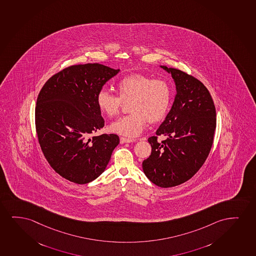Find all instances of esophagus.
I'll return each mask as SVG.
<instances>
[{
    "label": "esophagus",
    "instance_id": "1",
    "mask_svg": "<svg viewBox=\"0 0 256 256\" xmlns=\"http://www.w3.org/2000/svg\"><path fill=\"white\" fill-rule=\"evenodd\" d=\"M134 140L128 139V138H125V137H120V144L133 142Z\"/></svg>",
    "mask_w": 256,
    "mask_h": 256
}]
</instances>
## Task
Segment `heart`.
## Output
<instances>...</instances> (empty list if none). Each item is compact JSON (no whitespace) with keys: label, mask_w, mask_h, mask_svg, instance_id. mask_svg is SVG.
Here are the masks:
<instances>
[{"label":"heart","mask_w":256,"mask_h":256,"mask_svg":"<svg viewBox=\"0 0 256 256\" xmlns=\"http://www.w3.org/2000/svg\"><path fill=\"white\" fill-rule=\"evenodd\" d=\"M118 96L100 90L96 104L100 113L108 117L116 116L123 103H128L130 114L120 118L110 126L112 133L126 137L139 136L150 123L159 122L166 116L172 100L170 83L153 79L143 74H131L117 82Z\"/></svg>","instance_id":"1"}]
</instances>
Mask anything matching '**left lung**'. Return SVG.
<instances>
[{
    "label": "left lung",
    "mask_w": 256,
    "mask_h": 256,
    "mask_svg": "<svg viewBox=\"0 0 256 256\" xmlns=\"http://www.w3.org/2000/svg\"><path fill=\"white\" fill-rule=\"evenodd\" d=\"M160 68L171 74L177 93L156 136L148 138L152 152L142 168L156 186L172 188L191 179L205 162L214 140L216 111L202 82L182 70ZM159 135L167 139L159 142Z\"/></svg>",
    "instance_id": "1"
}]
</instances>
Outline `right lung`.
<instances>
[{"label":"right lung","mask_w":256,"mask_h":256,"mask_svg":"<svg viewBox=\"0 0 256 256\" xmlns=\"http://www.w3.org/2000/svg\"><path fill=\"white\" fill-rule=\"evenodd\" d=\"M102 64L68 66L50 77L36 106V128L48 162L62 177L77 184L96 179L106 170L117 134L90 138L104 126L96 96L119 73Z\"/></svg>","instance_id":"obj_1"}]
</instances>
